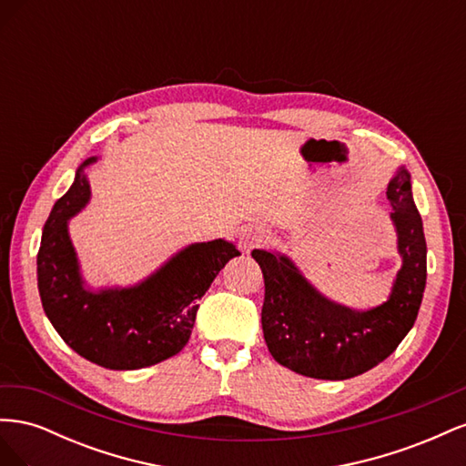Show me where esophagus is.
<instances>
[{"instance_id": "34e87169", "label": "esophagus", "mask_w": 466, "mask_h": 466, "mask_svg": "<svg viewBox=\"0 0 466 466\" xmlns=\"http://www.w3.org/2000/svg\"><path fill=\"white\" fill-rule=\"evenodd\" d=\"M268 238V231L260 225H248V228L241 229L238 233V243L245 252H250L252 248H258Z\"/></svg>"}]
</instances>
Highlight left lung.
Here are the masks:
<instances>
[{"label": "left lung", "mask_w": 466, "mask_h": 466, "mask_svg": "<svg viewBox=\"0 0 466 466\" xmlns=\"http://www.w3.org/2000/svg\"><path fill=\"white\" fill-rule=\"evenodd\" d=\"M387 200L402 268L389 299L370 311L324 298L286 255L252 250L264 276V340L279 365L305 377L344 380L387 360L414 327L426 289L428 248L404 167L389 182Z\"/></svg>", "instance_id": "1"}]
</instances>
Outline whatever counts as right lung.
<instances>
[{"instance_id": "add662e5", "label": "right lung", "mask_w": 466, "mask_h": 466, "mask_svg": "<svg viewBox=\"0 0 466 466\" xmlns=\"http://www.w3.org/2000/svg\"><path fill=\"white\" fill-rule=\"evenodd\" d=\"M83 163L72 188L54 204L42 229L36 257L38 293L45 313L62 340L81 358L106 370H142L187 346L198 299L221 268L241 252L216 238L194 243L132 288H86L67 219L89 202Z\"/></svg>"}]
</instances>
